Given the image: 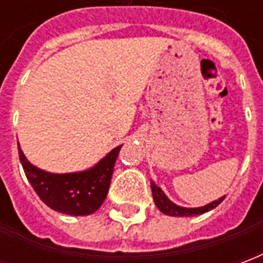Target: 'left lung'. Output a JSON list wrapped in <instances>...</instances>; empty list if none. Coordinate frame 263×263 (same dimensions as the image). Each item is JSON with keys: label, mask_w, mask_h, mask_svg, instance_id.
Here are the masks:
<instances>
[{"label": "left lung", "mask_w": 263, "mask_h": 263, "mask_svg": "<svg viewBox=\"0 0 263 263\" xmlns=\"http://www.w3.org/2000/svg\"><path fill=\"white\" fill-rule=\"evenodd\" d=\"M151 187H152V196H154L155 204L156 207L166 215H172V217H192V215H198L207 213L210 210L215 209L218 204L226 198V196H222L218 200H215L213 203L207 204L204 207H197V209H186V207H180L177 204L172 203L169 198L166 197V194L162 192V189L159 186H156L154 182H151Z\"/></svg>", "instance_id": "obj_1"}]
</instances>
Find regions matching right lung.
<instances>
[{
	"mask_svg": "<svg viewBox=\"0 0 263 263\" xmlns=\"http://www.w3.org/2000/svg\"><path fill=\"white\" fill-rule=\"evenodd\" d=\"M121 146L112 149L91 169L65 175L37 169L28 162L20 145L18 154L26 179L48 207L62 214L88 215L97 211L107 197Z\"/></svg>",
	"mask_w": 263,
	"mask_h": 263,
	"instance_id": "1",
	"label": "right lung"
}]
</instances>
